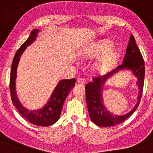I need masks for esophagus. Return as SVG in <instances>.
Listing matches in <instances>:
<instances>
[{
	"instance_id": "1",
	"label": "esophagus",
	"mask_w": 153,
	"mask_h": 153,
	"mask_svg": "<svg viewBox=\"0 0 153 153\" xmlns=\"http://www.w3.org/2000/svg\"><path fill=\"white\" fill-rule=\"evenodd\" d=\"M77 82L79 84H82V85H85V84L86 83V81H85V79L83 78V77H79V78L77 79Z\"/></svg>"
}]
</instances>
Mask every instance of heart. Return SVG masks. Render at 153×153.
I'll return each instance as SVG.
<instances>
[{
	"mask_svg": "<svg viewBox=\"0 0 153 153\" xmlns=\"http://www.w3.org/2000/svg\"><path fill=\"white\" fill-rule=\"evenodd\" d=\"M114 44L110 40L100 41L91 48L85 51L84 57L87 59H93L102 57L104 56L102 59L96 64V68L100 74H106L118 63L120 58L119 50H111Z\"/></svg>",
	"mask_w": 153,
	"mask_h": 153,
	"instance_id": "1",
	"label": "heart"
}]
</instances>
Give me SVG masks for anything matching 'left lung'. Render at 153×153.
I'll return each mask as SVG.
<instances>
[{
  "label": "left lung",
  "mask_w": 153,
  "mask_h": 153,
  "mask_svg": "<svg viewBox=\"0 0 153 153\" xmlns=\"http://www.w3.org/2000/svg\"><path fill=\"white\" fill-rule=\"evenodd\" d=\"M123 62V63L114 70L111 74L103 77L98 76L93 77V81L89 82L85 86L86 101H87L89 117L91 121L98 126L109 127L121 123L134 112L141 101V96L143 94L144 75H145L144 60L140 51L137 46L134 37L132 34L130 35V40L127 46L126 55L124 56ZM123 68H127L132 70L133 73L137 77L138 79L137 85L140 89L138 102L134 109L127 115L114 116L107 111L103 106L101 92L102 90L103 84L107 77Z\"/></svg>",
  "instance_id": "left-lung-1"
}]
</instances>
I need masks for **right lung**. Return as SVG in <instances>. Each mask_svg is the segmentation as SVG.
Segmentation results:
<instances>
[{"label":"right lung","mask_w":153,"mask_h":153,"mask_svg":"<svg viewBox=\"0 0 153 153\" xmlns=\"http://www.w3.org/2000/svg\"><path fill=\"white\" fill-rule=\"evenodd\" d=\"M39 30L34 29L31 31L29 37L16 51L12 61L10 78V90L13 105L18 109L19 112L30 123L39 126H49L54 124L59 119V115L68 94L74 87L76 79L74 78L62 79L58 83L48 103L42 109L36 111H30L22 106L16 96L15 90V79L16 77V68L23 51L33 43L37 35Z\"/></svg>","instance_id":"right-lung-1"}]
</instances>
